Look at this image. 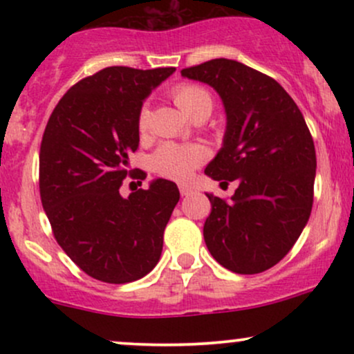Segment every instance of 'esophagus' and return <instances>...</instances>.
Here are the masks:
<instances>
[{"label":"esophagus","mask_w":354,"mask_h":354,"mask_svg":"<svg viewBox=\"0 0 354 354\" xmlns=\"http://www.w3.org/2000/svg\"><path fill=\"white\" fill-rule=\"evenodd\" d=\"M194 191V188L193 186H189V185H180V193H181V196H188V194H191Z\"/></svg>","instance_id":"1"}]
</instances>
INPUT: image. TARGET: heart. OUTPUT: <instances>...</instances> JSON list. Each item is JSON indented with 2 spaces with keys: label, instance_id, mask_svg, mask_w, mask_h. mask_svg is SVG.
<instances>
[{
  "label": "heart",
  "instance_id": "heart-1",
  "mask_svg": "<svg viewBox=\"0 0 354 354\" xmlns=\"http://www.w3.org/2000/svg\"><path fill=\"white\" fill-rule=\"evenodd\" d=\"M171 98L176 106L185 115L193 120L198 118H208L213 109L214 100L213 95L205 86L196 83H178L171 88ZM138 135L146 138L151 129V118H149L148 106H141L136 116ZM208 160V151L205 146L189 143H165L156 149L149 158V166L154 173L160 176L169 178V180L185 181L198 166H201Z\"/></svg>",
  "mask_w": 354,
  "mask_h": 354
}]
</instances>
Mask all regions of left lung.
I'll use <instances>...</instances> for the list:
<instances>
[{"instance_id": "1", "label": "left lung", "mask_w": 354, "mask_h": 354, "mask_svg": "<svg viewBox=\"0 0 354 354\" xmlns=\"http://www.w3.org/2000/svg\"><path fill=\"white\" fill-rule=\"evenodd\" d=\"M209 84L226 109V133L205 173L239 186L231 200L206 194L211 213L203 234L226 270L256 274L290 253L313 208L315 143L298 104L278 81L233 59L181 70Z\"/></svg>"}]
</instances>
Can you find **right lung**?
Instances as JSON below:
<instances>
[{"instance_id": "1", "label": "right lung", "mask_w": 354, "mask_h": 354, "mask_svg": "<svg viewBox=\"0 0 354 354\" xmlns=\"http://www.w3.org/2000/svg\"><path fill=\"white\" fill-rule=\"evenodd\" d=\"M174 68L109 66L64 93L39 148V196L58 245L80 270L103 283L143 278L160 261L163 233L180 191L156 180L123 198L128 156L140 145L143 100Z\"/></svg>"}]
</instances>
